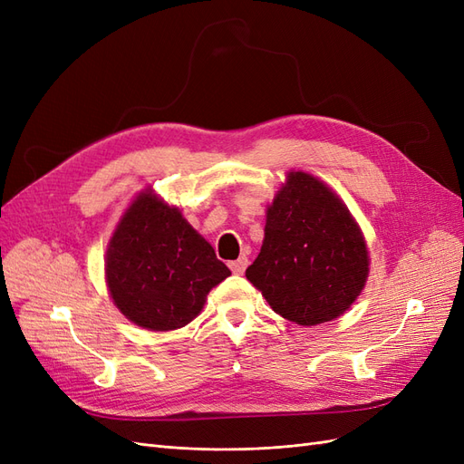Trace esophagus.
Listing matches in <instances>:
<instances>
[{"mask_svg": "<svg viewBox=\"0 0 464 464\" xmlns=\"http://www.w3.org/2000/svg\"><path fill=\"white\" fill-rule=\"evenodd\" d=\"M228 265H230V269H232L234 275H242L246 271V266H247V257H240L236 261H230Z\"/></svg>", "mask_w": 464, "mask_h": 464, "instance_id": "34e87169", "label": "esophagus"}]
</instances>
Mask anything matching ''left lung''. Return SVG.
Wrapping results in <instances>:
<instances>
[{
	"label": "left lung",
	"instance_id": "8db88e82",
	"mask_svg": "<svg viewBox=\"0 0 464 464\" xmlns=\"http://www.w3.org/2000/svg\"><path fill=\"white\" fill-rule=\"evenodd\" d=\"M368 247L344 203L305 172H290L266 210L265 240L246 269L273 310L298 325L344 314L366 285Z\"/></svg>",
	"mask_w": 464,
	"mask_h": 464
}]
</instances>
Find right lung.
I'll use <instances>...</instances> for the list:
<instances>
[{"label":"right lung","mask_w":464,"mask_h":464,"mask_svg":"<svg viewBox=\"0 0 464 464\" xmlns=\"http://www.w3.org/2000/svg\"><path fill=\"white\" fill-rule=\"evenodd\" d=\"M230 276L176 207L143 191L125 210L106 254L118 310L139 327L172 331L198 317L208 290Z\"/></svg>","instance_id":"add662e5"}]
</instances>
